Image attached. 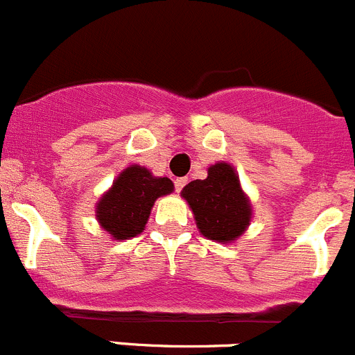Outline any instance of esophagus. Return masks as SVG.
<instances>
[{"label": "esophagus", "instance_id": "obj_1", "mask_svg": "<svg viewBox=\"0 0 355 355\" xmlns=\"http://www.w3.org/2000/svg\"><path fill=\"white\" fill-rule=\"evenodd\" d=\"M187 183H188L187 178H178V180L174 181V188H175V191H181V190H183V188L187 187Z\"/></svg>", "mask_w": 355, "mask_h": 355}]
</instances>
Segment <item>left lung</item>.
Returning a JSON list of instances; mask_svg holds the SVG:
<instances>
[{"label": "left lung", "instance_id": "1", "mask_svg": "<svg viewBox=\"0 0 355 355\" xmlns=\"http://www.w3.org/2000/svg\"><path fill=\"white\" fill-rule=\"evenodd\" d=\"M181 197L190 205L198 232L209 241H237L251 223V202L242 191L235 168L226 162L211 165L207 178L188 183Z\"/></svg>", "mask_w": 355, "mask_h": 355}]
</instances>
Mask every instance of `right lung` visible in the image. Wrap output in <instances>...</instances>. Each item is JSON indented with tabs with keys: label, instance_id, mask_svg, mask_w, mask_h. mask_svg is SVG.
Wrapping results in <instances>:
<instances>
[{
	"label": "right lung",
	"instance_id": "1",
	"mask_svg": "<svg viewBox=\"0 0 355 355\" xmlns=\"http://www.w3.org/2000/svg\"><path fill=\"white\" fill-rule=\"evenodd\" d=\"M168 178H155L146 167L130 165L96 205V218L114 241H129L146 226L155 200L172 193Z\"/></svg>",
	"mask_w": 355,
	"mask_h": 355
}]
</instances>
